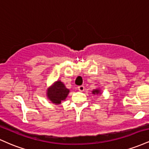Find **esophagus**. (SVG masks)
<instances>
[{
	"mask_svg": "<svg viewBox=\"0 0 149 149\" xmlns=\"http://www.w3.org/2000/svg\"><path fill=\"white\" fill-rule=\"evenodd\" d=\"M78 90H79V91H80V92H83L85 90V87L83 86V85H80V86H78Z\"/></svg>",
	"mask_w": 149,
	"mask_h": 149,
	"instance_id": "34e87169",
	"label": "esophagus"
}]
</instances>
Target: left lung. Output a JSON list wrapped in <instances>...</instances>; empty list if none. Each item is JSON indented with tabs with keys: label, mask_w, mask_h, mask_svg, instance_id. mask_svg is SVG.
Listing matches in <instances>:
<instances>
[{
	"label": "left lung",
	"mask_w": 149,
	"mask_h": 149,
	"mask_svg": "<svg viewBox=\"0 0 149 149\" xmlns=\"http://www.w3.org/2000/svg\"><path fill=\"white\" fill-rule=\"evenodd\" d=\"M92 92V94H93V95H100V94H101L100 90H99V89H96V90H94Z\"/></svg>",
	"instance_id": "8db88e82"
}]
</instances>
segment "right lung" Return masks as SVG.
<instances>
[{"label":"right lung","instance_id":"right-lung-1","mask_svg":"<svg viewBox=\"0 0 149 149\" xmlns=\"http://www.w3.org/2000/svg\"><path fill=\"white\" fill-rule=\"evenodd\" d=\"M69 93V90L65 87L64 83L60 80L56 81L47 90V96L49 101L55 104H60L67 97Z\"/></svg>","mask_w":149,"mask_h":149}]
</instances>
